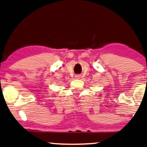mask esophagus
<instances>
[{
	"label": "esophagus",
	"mask_w": 147,
	"mask_h": 147,
	"mask_svg": "<svg viewBox=\"0 0 147 147\" xmlns=\"http://www.w3.org/2000/svg\"><path fill=\"white\" fill-rule=\"evenodd\" d=\"M75 78H76V79H80V76L76 75V76H75Z\"/></svg>",
	"instance_id": "34e87169"
}]
</instances>
